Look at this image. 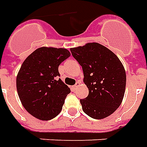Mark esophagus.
I'll return each mask as SVG.
<instances>
[{
  "instance_id": "34e87169",
  "label": "esophagus",
  "mask_w": 147,
  "mask_h": 147,
  "mask_svg": "<svg viewBox=\"0 0 147 147\" xmlns=\"http://www.w3.org/2000/svg\"><path fill=\"white\" fill-rule=\"evenodd\" d=\"M79 86H80V82H76V84L72 88H73V89H76V88H77Z\"/></svg>"
}]
</instances>
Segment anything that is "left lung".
Instances as JSON below:
<instances>
[{
  "label": "left lung",
  "instance_id": "obj_1",
  "mask_svg": "<svg viewBox=\"0 0 147 147\" xmlns=\"http://www.w3.org/2000/svg\"><path fill=\"white\" fill-rule=\"evenodd\" d=\"M84 71L88 96L80 100L83 111L94 119H103L122 102L126 83L123 64L114 53L98 42L71 48Z\"/></svg>",
  "mask_w": 147,
  "mask_h": 147
}]
</instances>
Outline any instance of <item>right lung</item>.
<instances>
[{
  "label": "right lung",
  "instance_id": "1",
  "mask_svg": "<svg viewBox=\"0 0 147 147\" xmlns=\"http://www.w3.org/2000/svg\"><path fill=\"white\" fill-rule=\"evenodd\" d=\"M71 55L66 48L42 47L25 59L17 76V91L25 109L37 119L48 121L62 110L71 89L63 82L59 66Z\"/></svg>",
  "mask_w": 147,
  "mask_h": 147
}]
</instances>
